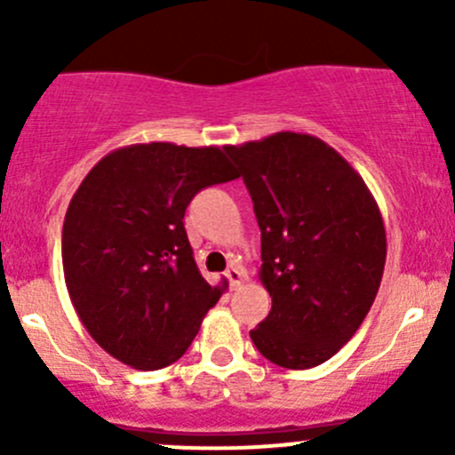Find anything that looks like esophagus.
Listing matches in <instances>:
<instances>
[{"mask_svg": "<svg viewBox=\"0 0 455 455\" xmlns=\"http://www.w3.org/2000/svg\"><path fill=\"white\" fill-rule=\"evenodd\" d=\"M224 275H227L231 288L240 286V283L244 282V277H246V273H244V268H242V266H231V268H227V273H224Z\"/></svg>", "mask_w": 455, "mask_h": 455, "instance_id": "esophagus-1", "label": "esophagus"}]
</instances>
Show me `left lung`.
<instances>
[{
	"label": "left lung",
	"instance_id": "8db88e82",
	"mask_svg": "<svg viewBox=\"0 0 455 455\" xmlns=\"http://www.w3.org/2000/svg\"><path fill=\"white\" fill-rule=\"evenodd\" d=\"M224 149L253 200L259 279L273 297L251 339L279 368L321 365L355 337L379 292L387 255L379 204L350 163L310 134Z\"/></svg>",
	"mask_w": 455,
	"mask_h": 455
}]
</instances>
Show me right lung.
Wrapping results in <instances>:
<instances>
[{
	"label": "right lung",
	"mask_w": 455,
	"mask_h": 455,
	"mask_svg": "<svg viewBox=\"0 0 455 455\" xmlns=\"http://www.w3.org/2000/svg\"><path fill=\"white\" fill-rule=\"evenodd\" d=\"M240 178L220 147L147 142L114 149L72 196L61 257L76 315L136 370L176 363L218 304L196 266L185 211L204 187Z\"/></svg>",
	"instance_id": "obj_1"
}]
</instances>
